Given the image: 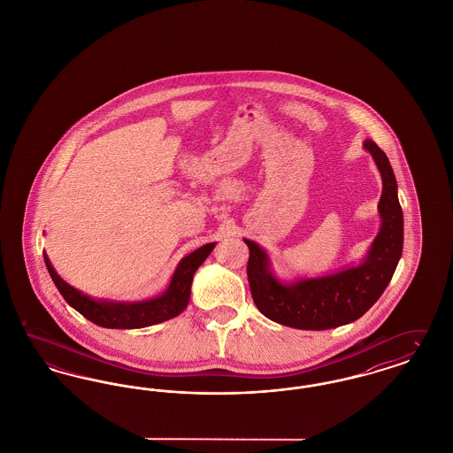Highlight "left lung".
<instances>
[{
  "mask_svg": "<svg viewBox=\"0 0 453 453\" xmlns=\"http://www.w3.org/2000/svg\"><path fill=\"white\" fill-rule=\"evenodd\" d=\"M364 150L370 152L382 176V195L377 207L380 229L360 263L319 277L283 280L265 248L244 239L250 248L248 280L253 301L273 323L311 331L353 323L379 301L392 279L404 244L397 181L386 152L372 139L364 141Z\"/></svg>",
  "mask_w": 453,
  "mask_h": 453,
  "instance_id": "8db88e82",
  "label": "left lung"
}]
</instances>
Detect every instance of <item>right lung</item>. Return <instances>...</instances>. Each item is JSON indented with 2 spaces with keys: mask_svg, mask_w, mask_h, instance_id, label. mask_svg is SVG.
<instances>
[{
  "mask_svg": "<svg viewBox=\"0 0 453 453\" xmlns=\"http://www.w3.org/2000/svg\"><path fill=\"white\" fill-rule=\"evenodd\" d=\"M217 242L203 244L195 250L194 253L180 259L165 292L157 297L144 301H108L89 297L61 279L45 251L43 261L50 279L65 297V301L81 316H85L88 321L110 329H139L152 324L165 323L187 309L192 294L195 272L209 258Z\"/></svg>",
  "mask_w": 453,
  "mask_h": 453,
  "instance_id": "obj_1",
  "label": "right lung"
}]
</instances>
